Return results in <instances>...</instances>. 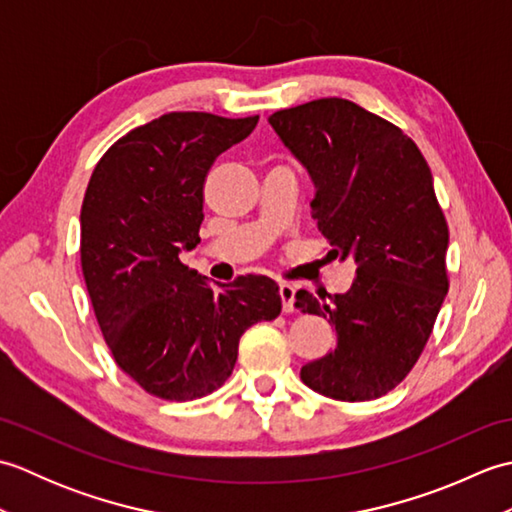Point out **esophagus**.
Returning a JSON list of instances; mask_svg holds the SVG:
<instances>
[{"label": "esophagus", "mask_w": 512, "mask_h": 512, "mask_svg": "<svg viewBox=\"0 0 512 512\" xmlns=\"http://www.w3.org/2000/svg\"><path fill=\"white\" fill-rule=\"evenodd\" d=\"M279 297H281V308H284V312L295 310V288L290 284H279Z\"/></svg>", "instance_id": "1"}]
</instances>
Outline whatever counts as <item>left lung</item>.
Here are the masks:
<instances>
[{"instance_id": "8db88e82", "label": "left lung", "mask_w": 512, "mask_h": 512, "mask_svg": "<svg viewBox=\"0 0 512 512\" xmlns=\"http://www.w3.org/2000/svg\"><path fill=\"white\" fill-rule=\"evenodd\" d=\"M268 121L310 171L332 253L356 262L345 295H295L336 330L334 352L303 365L301 380L334 400L385 396L416 365L449 290V226L431 169L400 127L352 101H310Z\"/></svg>"}]
</instances>
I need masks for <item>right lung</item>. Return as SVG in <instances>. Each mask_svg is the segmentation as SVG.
<instances>
[{
	"mask_svg": "<svg viewBox=\"0 0 512 512\" xmlns=\"http://www.w3.org/2000/svg\"><path fill=\"white\" fill-rule=\"evenodd\" d=\"M257 121L162 114L118 138L92 171L81 206L85 286L114 361L156 398L222 387L239 336L281 312L273 279L237 277L215 292L178 257L200 242L206 173Z\"/></svg>",
	"mask_w": 512,
	"mask_h": 512,
	"instance_id": "1",
	"label": "right lung"
}]
</instances>
